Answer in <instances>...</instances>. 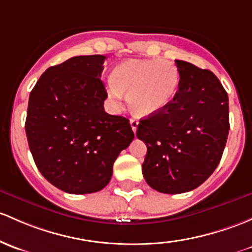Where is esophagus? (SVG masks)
Returning <instances> with one entry per match:
<instances>
[{"mask_svg":"<svg viewBox=\"0 0 252 252\" xmlns=\"http://www.w3.org/2000/svg\"><path fill=\"white\" fill-rule=\"evenodd\" d=\"M130 126H131V129H133V131L135 133L137 129V126H139V122H137L136 119H130Z\"/></svg>","mask_w":252,"mask_h":252,"instance_id":"1","label":"esophagus"}]
</instances>
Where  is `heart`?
I'll return each mask as SVG.
<instances>
[{
	"label": "heart",
	"instance_id": "1",
	"mask_svg": "<svg viewBox=\"0 0 252 252\" xmlns=\"http://www.w3.org/2000/svg\"><path fill=\"white\" fill-rule=\"evenodd\" d=\"M180 72L168 60L129 59L112 70L107 94L115 105L121 104L123 93L133 112L148 117L163 111L176 95Z\"/></svg>",
	"mask_w": 252,
	"mask_h": 252
}]
</instances>
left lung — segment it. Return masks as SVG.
I'll use <instances>...</instances> for the list:
<instances>
[{"mask_svg": "<svg viewBox=\"0 0 252 252\" xmlns=\"http://www.w3.org/2000/svg\"><path fill=\"white\" fill-rule=\"evenodd\" d=\"M179 91L163 111L140 119L145 180L160 193L197 189L219 165L229 131L228 95L211 71L175 60Z\"/></svg>", "mask_w": 252, "mask_h": 252, "instance_id": "1", "label": "left lung"}]
</instances>
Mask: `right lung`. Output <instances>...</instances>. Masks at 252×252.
Wrapping results in <instances>:
<instances>
[{
  "instance_id": "right-lung-1",
  "label": "right lung",
  "mask_w": 252,
  "mask_h": 252,
  "mask_svg": "<svg viewBox=\"0 0 252 252\" xmlns=\"http://www.w3.org/2000/svg\"><path fill=\"white\" fill-rule=\"evenodd\" d=\"M105 55H79L44 71L30 93L25 131L39 173L71 194L101 190L134 139L129 121L105 112Z\"/></svg>"
}]
</instances>
